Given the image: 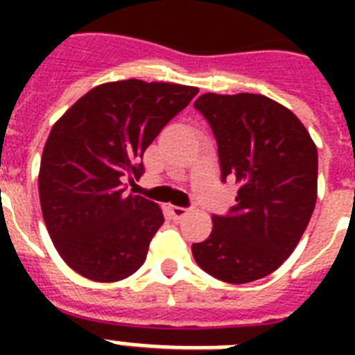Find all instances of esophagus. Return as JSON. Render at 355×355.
Instances as JSON below:
<instances>
[{
  "label": "esophagus",
  "mask_w": 355,
  "mask_h": 355,
  "mask_svg": "<svg viewBox=\"0 0 355 355\" xmlns=\"http://www.w3.org/2000/svg\"><path fill=\"white\" fill-rule=\"evenodd\" d=\"M191 110H193V108L189 107V112H191ZM191 114H195V112H191ZM193 118H195V119H199V116H193Z\"/></svg>",
  "instance_id": "obj_1"
}]
</instances>
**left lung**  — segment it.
<instances>
[{
    "mask_svg": "<svg viewBox=\"0 0 355 355\" xmlns=\"http://www.w3.org/2000/svg\"><path fill=\"white\" fill-rule=\"evenodd\" d=\"M193 96L167 83L118 80L88 92L55 123L38 191L49 237L75 272L119 282L144 265L164 216L136 184L141 158Z\"/></svg>",
    "mask_w": 355,
    "mask_h": 355,
    "instance_id": "1",
    "label": "left lung"
}]
</instances>
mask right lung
I'll return each instance as SVG.
<instances>
[{"label":"right lung","instance_id":"add662e5","mask_svg":"<svg viewBox=\"0 0 355 355\" xmlns=\"http://www.w3.org/2000/svg\"><path fill=\"white\" fill-rule=\"evenodd\" d=\"M195 108L217 139L221 180L234 178L237 195L191 252L217 280H259L291 256L311 219L317 147L302 123L263 96L205 94Z\"/></svg>","mask_w":355,"mask_h":355}]
</instances>
